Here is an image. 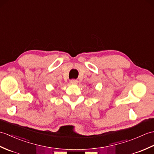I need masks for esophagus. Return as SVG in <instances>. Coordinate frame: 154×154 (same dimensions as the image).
<instances>
[{
  "instance_id": "34e87169",
  "label": "esophagus",
  "mask_w": 154,
  "mask_h": 154,
  "mask_svg": "<svg viewBox=\"0 0 154 154\" xmlns=\"http://www.w3.org/2000/svg\"><path fill=\"white\" fill-rule=\"evenodd\" d=\"M77 80H76V79H71V80H70V83H71V84H73V85H76V84H77Z\"/></svg>"
}]
</instances>
